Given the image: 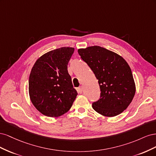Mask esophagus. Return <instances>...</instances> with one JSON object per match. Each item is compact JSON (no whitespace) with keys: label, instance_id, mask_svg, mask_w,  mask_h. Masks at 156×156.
<instances>
[{"label":"esophagus","instance_id":"obj_1","mask_svg":"<svg viewBox=\"0 0 156 156\" xmlns=\"http://www.w3.org/2000/svg\"><path fill=\"white\" fill-rule=\"evenodd\" d=\"M83 87H80L78 88V92L80 93V94H81V93L83 92Z\"/></svg>","mask_w":156,"mask_h":156}]
</instances>
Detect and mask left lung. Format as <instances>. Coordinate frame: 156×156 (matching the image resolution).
I'll use <instances>...</instances> for the list:
<instances>
[{
  "instance_id": "8db88e82",
  "label": "left lung",
  "mask_w": 156,
  "mask_h": 156,
  "mask_svg": "<svg viewBox=\"0 0 156 156\" xmlns=\"http://www.w3.org/2000/svg\"><path fill=\"white\" fill-rule=\"evenodd\" d=\"M78 53L100 84V98L92 103L94 110L108 117L120 115L129 106L136 91L128 64L119 55L100 46L79 49Z\"/></svg>"
}]
</instances>
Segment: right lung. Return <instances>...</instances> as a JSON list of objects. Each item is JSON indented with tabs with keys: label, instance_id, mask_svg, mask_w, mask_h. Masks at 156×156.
Masks as SVG:
<instances>
[{
	"label": "right lung",
	"instance_id": "1",
	"mask_svg": "<svg viewBox=\"0 0 156 156\" xmlns=\"http://www.w3.org/2000/svg\"><path fill=\"white\" fill-rule=\"evenodd\" d=\"M74 48L63 47L41 56L29 76V92L32 104L41 114L58 117L72 107L77 92L68 72Z\"/></svg>",
	"mask_w": 156,
	"mask_h": 156
}]
</instances>
